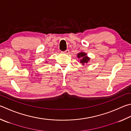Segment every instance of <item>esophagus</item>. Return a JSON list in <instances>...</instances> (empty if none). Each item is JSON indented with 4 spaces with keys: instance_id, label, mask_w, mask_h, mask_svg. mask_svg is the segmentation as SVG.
<instances>
[{
    "instance_id": "1",
    "label": "esophagus",
    "mask_w": 131,
    "mask_h": 131,
    "mask_svg": "<svg viewBox=\"0 0 131 131\" xmlns=\"http://www.w3.org/2000/svg\"><path fill=\"white\" fill-rule=\"evenodd\" d=\"M63 53H66V54H69V50L68 49H66L65 51H63Z\"/></svg>"
}]
</instances>
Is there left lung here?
Segmentation results:
<instances>
[{"label": "left lung", "instance_id": "1", "mask_svg": "<svg viewBox=\"0 0 131 131\" xmlns=\"http://www.w3.org/2000/svg\"><path fill=\"white\" fill-rule=\"evenodd\" d=\"M77 57L78 58H81L80 59V63H82L83 65H84V63H86L87 62H88V61H89L90 58L86 56V54L85 53H83V52H81V53H80L77 54Z\"/></svg>", "mask_w": 131, "mask_h": 131}]
</instances>
